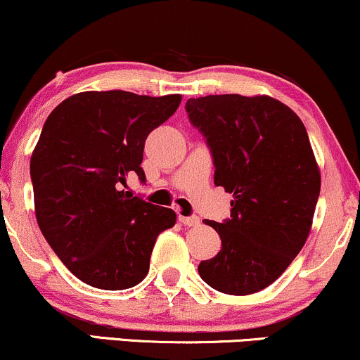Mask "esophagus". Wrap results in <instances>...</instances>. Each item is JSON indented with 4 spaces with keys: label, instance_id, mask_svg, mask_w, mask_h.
I'll return each mask as SVG.
<instances>
[{
    "label": "esophagus",
    "instance_id": "1",
    "mask_svg": "<svg viewBox=\"0 0 360 360\" xmlns=\"http://www.w3.org/2000/svg\"><path fill=\"white\" fill-rule=\"evenodd\" d=\"M179 221H181V224H184V226L191 228V226H198L199 218H198V216H183V214H181Z\"/></svg>",
    "mask_w": 360,
    "mask_h": 360
}]
</instances>
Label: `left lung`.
<instances>
[{"label": "left lung", "instance_id": "1", "mask_svg": "<svg viewBox=\"0 0 360 360\" xmlns=\"http://www.w3.org/2000/svg\"><path fill=\"white\" fill-rule=\"evenodd\" d=\"M206 137L214 184L233 194L231 218L205 219L221 250L199 263L210 287L228 295L266 288L304 248L320 193V171L305 125L268 95H206L186 102Z\"/></svg>", "mask_w": 360, "mask_h": 360}]
</instances>
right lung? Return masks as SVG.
<instances>
[{
    "mask_svg": "<svg viewBox=\"0 0 360 360\" xmlns=\"http://www.w3.org/2000/svg\"><path fill=\"white\" fill-rule=\"evenodd\" d=\"M181 95L125 90L80 92L49 115L33 149L34 214L56 257L77 278L102 290L136 287L176 213L124 191L146 181V139L177 110Z\"/></svg>",
    "mask_w": 360,
    "mask_h": 360,
    "instance_id": "add662e5",
    "label": "right lung"
}]
</instances>
